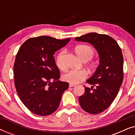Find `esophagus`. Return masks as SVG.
I'll list each match as a JSON object with an SVG mask.
<instances>
[{"instance_id": "obj_1", "label": "esophagus", "mask_w": 135, "mask_h": 135, "mask_svg": "<svg viewBox=\"0 0 135 135\" xmlns=\"http://www.w3.org/2000/svg\"><path fill=\"white\" fill-rule=\"evenodd\" d=\"M74 86H75L74 84H69V87H74Z\"/></svg>"}]
</instances>
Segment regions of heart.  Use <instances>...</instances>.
<instances>
[{
  "label": "heart",
  "mask_w": 135,
  "mask_h": 135,
  "mask_svg": "<svg viewBox=\"0 0 135 135\" xmlns=\"http://www.w3.org/2000/svg\"><path fill=\"white\" fill-rule=\"evenodd\" d=\"M75 51L76 55L80 60L84 61L89 60V66L91 68H95L98 64V60H91V58L94 55L93 48L88 45H79L75 47ZM64 54V51H60L56 57V64L60 68H62V59ZM87 72L85 70H71L67 72L62 75V79L64 81L72 84H78L84 80L87 77Z\"/></svg>",
  "instance_id": "1"
}]
</instances>
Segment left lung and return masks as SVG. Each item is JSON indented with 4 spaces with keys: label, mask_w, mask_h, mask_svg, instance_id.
Instances as JSON below:
<instances>
[{
    "label": "left lung",
    "mask_w": 135,
    "mask_h": 135,
    "mask_svg": "<svg viewBox=\"0 0 135 135\" xmlns=\"http://www.w3.org/2000/svg\"><path fill=\"white\" fill-rule=\"evenodd\" d=\"M75 40L91 44L99 55V65L93 75L86 81L92 85L91 87H85L84 93L79 97V101L86 112L101 113L112 104L122 84V52L117 42L108 35L91 32ZM94 86H96L95 89Z\"/></svg>",
    "instance_id": "obj_1"
}]
</instances>
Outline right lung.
I'll return each mask as SVG.
<instances>
[{"label":"right lung","mask_w":135,"mask_h":135,"mask_svg":"<svg viewBox=\"0 0 135 135\" xmlns=\"http://www.w3.org/2000/svg\"><path fill=\"white\" fill-rule=\"evenodd\" d=\"M70 40L49 36L31 38L16 54L14 64L16 91L22 103L36 115L46 116L56 111L62 94L69 87L68 82L58 80L60 72L53 55Z\"/></svg>","instance_id":"right-lung-1"}]
</instances>
